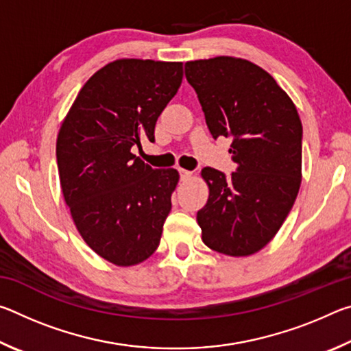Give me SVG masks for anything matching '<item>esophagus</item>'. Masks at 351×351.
<instances>
[{
    "mask_svg": "<svg viewBox=\"0 0 351 351\" xmlns=\"http://www.w3.org/2000/svg\"><path fill=\"white\" fill-rule=\"evenodd\" d=\"M180 176H181V180H189V178H192V171L180 169Z\"/></svg>",
    "mask_w": 351,
    "mask_h": 351,
    "instance_id": "obj_1",
    "label": "esophagus"
}]
</instances>
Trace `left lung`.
Segmentation results:
<instances>
[{
	"mask_svg": "<svg viewBox=\"0 0 351 351\" xmlns=\"http://www.w3.org/2000/svg\"><path fill=\"white\" fill-rule=\"evenodd\" d=\"M213 138H232L237 164L226 178L201 170L209 199L197 213L203 241L213 251L246 257L274 239L302 182V122L274 77L252 62L215 57L186 63Z\"/></svg>",
	"mask_w": 351,
	"mask_h": 351,
	"instance_id": "obj_1",
	"label": "left lung"
}]
</instances>
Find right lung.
Segmentation results:
<instances>
[{
    "instance_id": "add662e5",
    "label": "right lung",
    "mask_w": 351,
    "mask_h": 351,
    "mask_svg": "<svg viewBox=\"0 0 351 351\" xmlns=\"http://www.w3.org/2000/svg\"><path fill=\"white\" fill-rule=\"evenodd\" d=\"M181 62L121 58L90 77L57 136L64 201L82 239L117 266L147 260L161 241L180 181L152 169L133 145L154 141V125L182 82Z\"/></svg>"
}]
</instances>
